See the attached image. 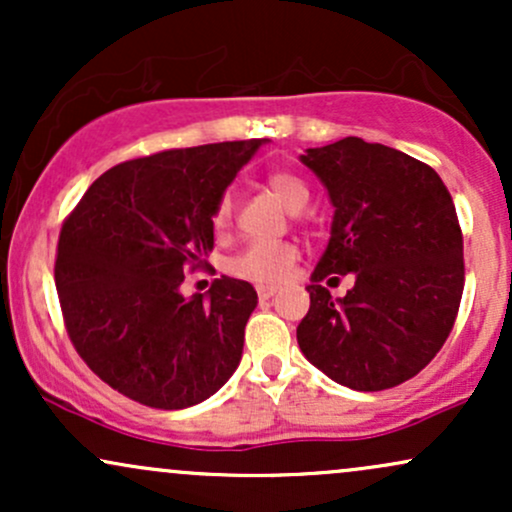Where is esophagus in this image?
Returning a JSON list of instances; mask_svg holds the SVG:
<instances>
[{
	"label": "esophagus",
	"instance_id": "1",
	"mask_svg": "<svg viewBox=\"0 0 512 512\" xmlns=\"http://www.w3.org/2000/svg\"><path fill=\"white\" fill-rule=\"evenodd\" d=\"M276 293V286H257V296H260V301H267V298H272Z\"/></svg>",
	"mask_w": 512,
	"mask_h": 512
}]
</instances>
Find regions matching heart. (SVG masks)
I'll return each mask as SVG.
<instances>
[{
	"label": "heart",
	"mask_w": 512,
	"mask_h": 512,
	"mask_svg": "<svg viewBox=\"0 0 512 512\" xmlns=\"http://www.w3.org/2000/svg\"><path fill=\"white\" fill-rule=\"evenodd\" d=\"M267 187L272 190V195L284 204L286 209L301 211L310 199L308 185L298 178V175L289 173V170H274L267 175ZM233 226V197L228 192L216 199L214 209H211V228L216 231V236H223L228 228ZM298 262V248L293 243H250L238 252L236 257L228 260V272L238 279L252 281V284L269 286L279 284L286 276L293 272Z\"/></svg>",
	"instance_id": "b5f03b06"
}]
</instances>
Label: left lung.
I'll list each match as a JSON object with an SVG mask.
<instances>
[{
    "instance_id": "8db88e82",
    "label": "left lung",
    "mask_w": 512,
    "mask_h": 512,
    "mask_svg": "<svg viewBox=\"0 0 512 512\" xmlns=\"http://www.w3.org/2000/svg\"><path fill=\"white\" fill-rule=\"evenodd\" d=\"M301 161L330 192L334 219L298 346L351 390L402 385L438 354L460 310L462 228L448 187L426 163L358 137ZM349 271L355 289L334 302L321 281Z\"/></svg>"
}]
</instances>
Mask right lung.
I'll return each mask as SVG.
<instances>
[{"label": "right lung", "instance_id": "obj_1", "mask_svg": "<svg viewBox=\"0 0 512 512\" xmlns=\"http://www.w3.org/2000/svg\"><path fill=\"white\" fill-rule=\"evenodd\" d=\"M262 139L132 158L93 182L62 223L55 284L76 354L103 383L154 409H185L226 383L257 305L221 276L182 298L214 250L211 209Z\"/></svg>", "mask_w": 512, "mask_h": 512}]
</instances>
